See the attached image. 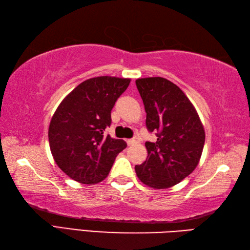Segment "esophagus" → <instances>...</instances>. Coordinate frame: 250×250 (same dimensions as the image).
I'll return each instance as SVG.
<instances>
[{"label":"esophagus","mask_w":250,"mask_h":250,"mask_svg":"<svg viewBox=\"0 0 250 250\" xmlns=\"http://www.w3.org/2000/svg\"><path fill=\"white\" fill-rule=\"evenodd\" d=\"M139 142H140V137H139V136H134L133 139H130V140L126 141V143H128L129 146L135 145V144H137V143H139Z\"/></svg>","instance_id":"1"}]
</instances>
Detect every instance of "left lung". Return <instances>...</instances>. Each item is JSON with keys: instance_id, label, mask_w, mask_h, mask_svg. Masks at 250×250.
<instances>
[{"instance_id": "1", "label": "left lung", "mask_w": 250, "mask_h": 250, "mask_svg": "<svg viewBox=\"0 0 250 250\" xmlns=\"http://www.w3.org/2000/svg\"><path fill=\"white\" fill-rule=\"evenodd\" d=\"M146 111V126L156 132L146 142V161L135 166L137 177L155 189L182 182L199 164L205 132L194 106L179 87L163 77L136 79Z\"/></svg>"}]
</instances>
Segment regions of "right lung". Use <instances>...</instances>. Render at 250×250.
<instances>
[{"label":"right lung","instance_id":"1","mask_svg":"<svg viewBox=\"0 0 250 250\" xmlns=\"http://www.w3.org/2000/svg\"><path fill=\"white\" fill-rule=\"evenodd\" d=\"M130 82L111 76L87 79L58 106L49 125V146L57 166L68 177L87 185L102 182L126 147L124 140L104 135V131Z\"/></svg>","mask_w":250,"mask_h":250}]
</instances>
